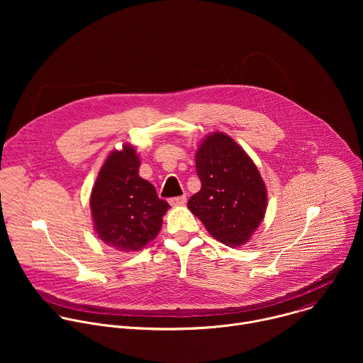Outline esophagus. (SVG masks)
Instances as JSON below:
<instances>
[{
    "mask_svg": "<svg viewBox=\"0 0 363 363\" xmlns=\"http://www.w3.org/2000/svg\"><path fill=\"white\" fill-rule=\"evenodd\" d=\"M186 202V195H181V196H175L169 199L171 205H184Z\"/></svg>",
    "mask_w": 363,
    "mask_h": 363,
    "instance_id": "obj_1",
    "label": "esophagus"
}]
</instances>
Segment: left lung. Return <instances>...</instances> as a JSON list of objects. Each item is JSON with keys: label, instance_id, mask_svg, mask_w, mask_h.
Returning a JSON list of instances; mask_svg holds the SVG:
<instances>
[{"label": "left lung", "instance_id": "8db88e82", "mask_svg": "<svg viewBox=\"0 0 363 363\" xmlns=\"http://www.w3.org/2000/svg\"><path fill=\"white\" fill-rule=\"evenodd\" d=\"M201 189L188 208L208 233L230 247L247 242L267 208V191L254 162L227 135L214 133L196 150Z\"/></svg>", "mask_w": 363, "mask_h": 363}]
</instances>
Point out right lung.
Here are the masks:
<instances>
[{"instance_id": "1", "label": "right lung", "mask_w": 363, "mask_h": 363, "mask_svg": "<svg viewBox=\"0 0 363 363\" xmlns=\"http://www.w3.org/2000/svg\"><path fill=\"white\" fill-rule=\"evenodd\" d=\"M139 157L125 145L109 155L94 182L90 208L100 240L122 250L136 251L157 237L169 203L155 186L139 177Z\"/></svg>"}]
</instances>
